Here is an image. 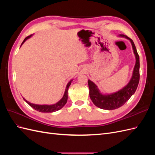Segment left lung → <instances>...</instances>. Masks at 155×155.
I'll list each match as a JSON object with an SVG mask.
<instances>
[{
	"label": "left lung",
	"instance_id": "1",
	"mask_svg": "<svg viewBox=\"0 0 155 155\" xmlns=\"http://www.w3.org/2000/svg\"><path fill=\"white\" fill-rule=\"evenodd\" d=\"M119 37H125L130 41L133 46L136 58V63L133 70V76L127 85L118 92L107 94H103L94 83L89 79L88 81L89 95H90L92 101L96 107L104 110H114L124 105L125 102L127 101L129 98L134 94L139 83L140 58L134 42L127 35L120 34Z\"/></svg>",
	"mask_w": 155,
	"mask_h": 155
}]
</instances>
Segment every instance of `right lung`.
I'll return each mask as SVG.
<instances>
[{"mask_svg":"<svg viewBox=\"0 0 155 155\" xmlns=\"http://www.w3.org/2000/svg\"><path fill=\"white\" fill-rule=\"evenodd\" d=\"M32 35H29L26 37V38L25 39V40L23 41V42L22 43L21 45L25 43V42L28 39L30 38L31 37ZM72 81V80L68 82V83L67 84V85L66 87V89H65V91H64V94L63 96V97L61 98V100L60 101H59L58 103H56L54 105H37V104H31V103L28 101L27 100H26L25 98H23V99L25 100V101L28 104L30 107H31L33 109H34L35 110L39 111V112H55V111H57L59 109H61L62 107H63V106L67 104V100H68V88L70 87V85H71V82Z\"/></svg>","mask_w":155,"mask_h":155,"instance_id":"obj_1","label":"right lung"}]
</instances>
